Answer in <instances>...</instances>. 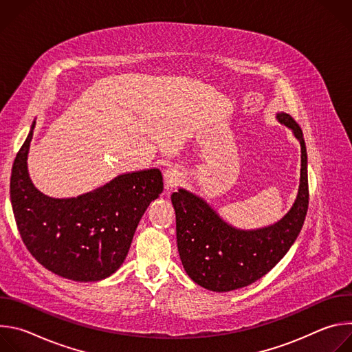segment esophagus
<instances>
[{"instance_id":"34e87169","label":"esophagus","mask_w":352,"mask_h":352,"mask_svg":"<svg viewBox=\"0 0 352 352\" xmlns=\"http://www.w3.org/2000/svg\"><path fill=\"white\" fill-rule=\"evenodd\" d=\"M182 171L181 168H178L177 166H170L166 171H164V184H166V189L170 190L171 188L177 186L182 178Z\"/></svg>"}]
</instances>
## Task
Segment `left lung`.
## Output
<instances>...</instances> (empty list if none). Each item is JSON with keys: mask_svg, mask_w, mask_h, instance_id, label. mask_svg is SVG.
I'll return each instance as SVG.
<instances>
[{"mask_svg": "<svg viewBox=\"0 0 352 352\" xmlns=\"http://www.w3.org/2000/svg\"><path fill=\"white\" fill-rule=\"evenodd\" d=\"M276 118L300 144L298 193L278 221L254 230L236 228L193 192L179 188L171 195L182 266L192 281L206 289L227 292L262 278L285 256L302 230L309 204L307 146L289 114L281 111Z\"/></svg>", "mask_w": 352, "mask_h": 352, "instance_id": "8db88e82", "label": "left lung"}]
</instances>
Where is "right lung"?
Wrapping results in <instances>:
<instances>
[{"mask_svg": "<svg viewBox=\"0 0 352 352\" xmlns=\"http://www.w3.org/2000/svg\"><path fill=\"white\" fill-rule=\"evenodd\" d=\"M34 125L11 174V204L22 241L40 265L64 278L104 280L124 263L143 213L163 192L162 171L125 173L76 197L47 196L28 170Z\"/></svg>", "mask_w": 352, "mask_h": 352, "instance_id": "obj_1", "label": "right lung"}]
</instances>
